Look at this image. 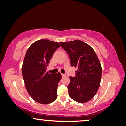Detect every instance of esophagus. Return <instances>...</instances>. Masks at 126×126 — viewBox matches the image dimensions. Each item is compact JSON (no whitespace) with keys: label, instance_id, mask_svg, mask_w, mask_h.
Instances as JSON below:
<instances>
[{"label":"esophagus","instance_id":"esophagus-1","mask_svg":"<svg viewBox=\"0 0 126 126\" xmlns=\"http://www.w3.org/2000/svg\"><path fill=\"white\" fill-rule=\"evenodd\" d=\"M61 75H62V77H65V76H66V75L65 74V73H62Z\"/></svg>","mask_w":126,"mask_h":126}]
</instances>
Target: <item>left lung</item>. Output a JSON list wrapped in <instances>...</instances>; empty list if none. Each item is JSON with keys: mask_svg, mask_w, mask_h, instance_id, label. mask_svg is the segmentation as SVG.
<instances>
[{"mask_svg": "<svg viewBox=\"0 0 126 126\" xmlns=\"http://www.w3.org/2000/svg\"><path fill=\"white\" fill-rule=\"evenodd\" d=\"M60 44L69 55L71 66L78 68L75 77H69V97L78 102H87L100 86L102 68L98 58L90 46L80 40Z\"/></svg>", "mask_w": 126, "mask_h": 126, "instance_id": "1", "label": "left lung"}]
</instances>
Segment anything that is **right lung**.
Instances as JSON below:
<instances>
[{"mask_svg": "<svg viewBox=\"0 0 126 126\" xmlns=\"http://www.w3.org/2000/svg\"><path fill=\"white\" fill-rule=\"evenodd\" d=\"M57 42L41 39L28 49L22 67V76L28 94L42 104L53 102L57 98V87L61 75L46 72L47 66L57 48Z\"/></svg>", "mask_w": 126, "mask_h": 126, "instance_id": "obj_1", "label": "right lung"}]
</instances>
